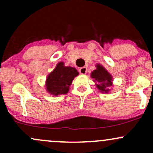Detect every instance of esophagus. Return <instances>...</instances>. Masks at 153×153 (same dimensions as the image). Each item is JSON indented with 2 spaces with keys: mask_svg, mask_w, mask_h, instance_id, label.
<instances>
[{
  "mask_svg": "<svg viewBox=\"0 0 153 153\" xmlns=\"http://www.w3.org/2000/svg\"><path fill=\"white\" fill-rule=\"evenodd\" d=\"M79 72H80L81 74H85L87 72V68L86 67H82L79 69Z\"/></svg>",
  "mask_w": 153,
  "mask_h": 153,
  "instance_id": "esophagus-1",
  "label": "esophagus"
}]
</instances>
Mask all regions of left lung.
<instances>
[{
  "label": "left lung",
  "mask_w": 153,
  "mask_h": 153,
  "mask_svg": "<svg viewBox=\"0 0 153 153\" xmlns=\"http://www.w3.org/2000/svg\"><path fill=\"white\" fill-rule=\"evenodd\" d=\"M96 68L97 69L91 73V78L95 79L94 80H96L98 82L96 86L100 91L107 93L108 91H109L107 88L112 85L111 81L113 80H112L111 75L101 65H97Z\"/></svg>",
  "instance_id": "8db88e82"
}]
</instances>
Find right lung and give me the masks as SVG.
<instances>
[{
  "mask_svg": "<svg viewBox=\"0 0 153 153\" xmlns=\"http://www.w3.org/2000/svg\"><path fill=\"white\" fill-rule=\"evenodd\" d=\"M78 75L76 69L72 67L64 66V63L59 62L54 71L47 76L46 80L47 90L50 94H66L75 77Z\"/></svg>",
  "mask_w": 153,
  "mask_h": 153,
  "instance_id": "right-lung-1",
  "label": "right lung"
}]
</instances>
